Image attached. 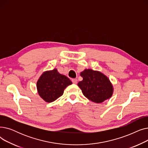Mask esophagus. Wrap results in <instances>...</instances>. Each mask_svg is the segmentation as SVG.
I'll return each instance as SVG.
<instances>
[{"mask_svg":"<svg viewBox=\"0 0 148 148\" xmlns=\"http://www.w3.org/2000/svg\"><path fill=\"white\" fill-rule=\"evenodd\" d=\"M72 82H73V84H77V79H73L72 80Z\"/></svg>","mask_w":148,"mask_h":148,"instance_id":"obj_1","label":"esophagus"}]
</instances>
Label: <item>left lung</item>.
<instances>
[{"instance_id": "obj_1", "label": "left lung", "mask_w": 148, "mask_h": 148, "mask_svg": "<svg viewBox=\"0 0 148 148\" xmlns=\"http://www.w3.org/2000/svg\"><path fill=\"white\" fill-rule=\"evenodd\" d=\"M83 80L78 83L83 95L96 103H101L113 95V87L110 80L103 73L85 69L80 73Z\"/></svg>"}]
</instances>
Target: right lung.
Returning <instances> with one entry per match:
<instances>
[{
	"label": "right lung",
	"mask_w": 148,
	"mask_h": 148,
	"mask_svg": "<svg viewBox=\"0 0 148 148\" xmlns=\"http://www.w3.org/2000/svg\"><path fill=\"white\" fill-rule=\"evenodd\" d=\"M72 83L66 76L54 69L42 73L36 83V88L38 94L45 101L51 103L63 95L64 89Z\"/></svg>",
	"instance_id": "1"
}]
</instances>
